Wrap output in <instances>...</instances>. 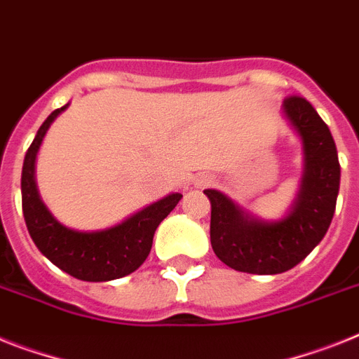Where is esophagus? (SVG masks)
<instances>
[{
    "instance_id": "1",
    "label": "esophagus",
    "mask_w": 359,
    "mask_h": 359,
    "mask_svg": "<svg viewBox=\"0 0 359 359\" xmlns=\"http://www.w3.org/2000/svg\"><path fill=\"white\" fill-rule=\"evenodd\" d=\"M212 182L213 179L210 175H201V177L195 180V186H197V188H208V186H212Z\"/></svg>"
}]
</instances>
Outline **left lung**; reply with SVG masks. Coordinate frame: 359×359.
Wrapping results in <instances>:
<instances>
[{
  "label": "left lung",
  "instance_id": "obj_1",
  "mask_svg": "<svg viewBox=\"0 0 359 359\" xmlns=\"http://www.w3.org/2000/svg\"><path fill=\"white\" fill-rule=\"evenodd\" d=\"M283 111L303 142V177L288 215L261 221L221 191L204 189L213 252L239 272L273 276L299 264L321 243L336 210L341 171L330 129L303 96H288Z\"/></svg>",
  "mask_w": 359,
  "mask_h": 359
}]
</instances>
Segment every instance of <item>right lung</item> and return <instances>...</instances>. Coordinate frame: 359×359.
<instances>
[{
	"label": "right lung",
	"instance_id": "1",
	"mask_svg": "<svg viewBox=\"0 0 359 359\" xmlns=\"http://www.w3.org/2000/svg\"><path fill=\"white\" fill-rule=\"evenodd\" d=\"M67 107L65 104L47 116L27 149L21 171L23 217L34 245L60 270L82 281H113L129 276L146 261L155 230L179 204L182 194L168 195L105 230L76 231L56 221L36 188L34 162L49 126Z\"/></svg>",
	"mask_w": 359,
	"mask_h": 359
}]
</instances>
